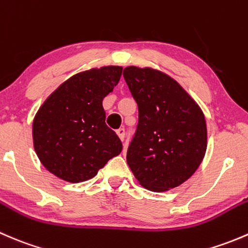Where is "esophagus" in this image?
Masks as SVG:
<instances>
[{
    "mask_svg": "<svg viewBox=\"0 0 248 248\" xmlns=\"http://www.w3.org/2000/svg\"><path fill=\"white\" fill-rule=\"evenodd\" d=\"M116 133H117V136H119V138L122 140V141H124V134H126V132H124V128H119L116 131Z\"/></svg>",
    "mask_w": 248,
    "mask_h": 248,
    "instance_id": "esophagus-1",
    "label": "esophagus"
}]
</instances>
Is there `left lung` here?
<instances>
[{
	"label": "left lung",
	"instance_id": "8db88e82",
	"mask_svg": "<svg viewBox=\"0 0 248 248\" xmlns=\"http://www.w3.org/2000/svg\"><path fill=\"white\" fill-rule=\"evenodd\" d=\"M124 78L139 110L127 163L144 188H175L196 172L205 156L204 114L176 80L158 69L129 66Z\"/></svg>",
	"mask_w": 248,
	"mask_h": 248
}]
</instances>
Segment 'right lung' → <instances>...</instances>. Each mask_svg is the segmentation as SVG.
<instances>
[{
  "label": "right lung",
  "instance_id": "right-lung-1",
  "mask_svg": "<svg viewBox=\"0 0 248 248\" xmlns=\"http://www.w3.org/2000/svg\"><path fill=\"white\" fill-rule=\"evenodd\" d=\"M121 74V66L80 72L42 104L32 124V138L46 170L78 184L96 176L110 158L120 155L122 142L106 124L102 102Z\"/></svg>",
  "mask_w": 248,
  "mask_h": 248
}]
</instances>
